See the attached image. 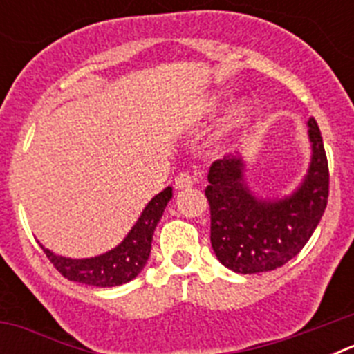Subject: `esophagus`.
Here are the masks:
<instances>
[{
	"instance_id": "esophagus-1",
	"label": "esophagus",
	"mask_w": 354,
	"mask_h": 354,
	"mask_svg": "<svg viewBox=\"0 0 354 354\" xmlns=\"http://www.w3.org/2000/svg\"><path fill=\"white\" fill-rule=\"evenodd\" d=\"M193 177L187 171H180L177 177H175V187L177 189H189V187H193Z\"/></svg>"
}]
</instances>
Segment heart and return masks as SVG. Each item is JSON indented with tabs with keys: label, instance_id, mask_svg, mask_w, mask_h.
Returning a JSON list of instances; mask_svg holds the SVG:
<instances>
[{
	"label": "heart",
	"instance_id": "b5f03b06",
	"mask_svg": "<svg viewBox=\"0 0 354 354\" xmlns=\"http://www.w3.org/2000/svg\"><path fill=\"white\" fill-rule=\"evenodd\" d=\"M221 102H223V97L221 95H209L202 106H200V113L202 115H211L214 113L216 109L220 108ZM253 111L252 101L248 99H241L236 104L228 108L227 113L223 115V118L220 120V124L216 126L214 134H212V143L216 147H223L225 143L230 140L236 131H239L241 127L245 126L246 122L250 120Z\"/></svg>",
	"mask_w": 354,
	"mask_h": 354
}]
</instances>
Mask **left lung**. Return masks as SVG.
<instances>
[{
    "label": "left lung",
    "instance_id": "8db88e82",
    "mask_svg": "<svg viewBox=\"0 0 354 354\" xmlns=\"http://www.w3.org/2000/svg\"><path fill=\"white\" fill-rule=\"evenodd\" d=\"M310 165L301 184L282 198H261L246 183L243 156L212 162L205 196L211 205V245L234 273L273 271L301 252L328 204V159L315 118H308Z\"/></svg>",
    "mask_w": 354,
    "mask_h": 354
}]
</instances>
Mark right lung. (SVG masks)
I'll use <instances>...</instances> for the list:
<instances>
[{
    "label": "right lung",
    "instance_id": "add662e5",
    "mask_svg": "<svg viewBox=\"0 0 354 354\" xmlns=\"http://www.w3.org/2000/svg\"><path fill=\"white\" fill-rule=\"evenodd\" d=\"M171 195L174 193L170 186L158 193L145 205L138 221L133 225L120 245L101 255L88 259H71L56 255L51 250L40 246L56 270L71 282L95 287H115L127 283L138 277L140 271L145 268L152 248V236Z\"/></svg>",
    "mask_w": 354,
    "mask_h": 354
}]
</instances>
